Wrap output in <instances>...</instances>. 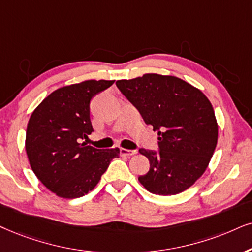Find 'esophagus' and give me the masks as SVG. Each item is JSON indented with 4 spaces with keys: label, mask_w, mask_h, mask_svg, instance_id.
<instances>
[{
    "label": "esophagus",
    "mask_w": 252,
    "mask_h": 252,
    "mask_svg": "<svg viewBox=\"0 0 252 252\" xmlns=\"http://www.w3.org/2000/svg\"><path fill=\"white\" fill-rule=\"evenodd\" d=\"M136 150H128V149H121V155L126 156V157H130V156L135 155Z\"/></svg>",
    "instance_id": "1"
}]
</instances>
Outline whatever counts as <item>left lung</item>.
Instances as JSON below:
<instances>
[{
    "label": "left lung",
    "mask_w": 252,
    "mask_h": 252,
    "mask_svg": "<svg viewBox=\"0 0 252 252\" xmlns=\"http://www.w3.org/2000/svg\"><path fill=\"white\" fill-rule=\"evenodd\" d=\"M116 86L158 131L159 151L139 149L150 161L139 183L158 195L184 192L202 176L218 144L212 103L200 89L177 76L149 73L119 80Z\"/></svg>",
    "instance_id": "8db88e82"
}]
</instances>
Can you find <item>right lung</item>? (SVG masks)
I'll return each mask as SVG.
<instances>
[{
  "label": "right lung",
  "instance_id": "add662e5",
  "mask_svg": "<svg viewBox=\"0 0 252 252\" xmlns=\"http://www.w3.org/2000/svg\"><path fill=\"white\" fill-rule=\"evenodd\" d=\"M114 80H87L51 93L29 120L25 150L33 173L56 195L84 196L96 186L120 149L81 143L93 131L89 103Z\"/></svg>",
  "mask_w": 252,
  "mask_h": 252
}]
</instances>
